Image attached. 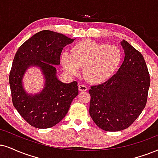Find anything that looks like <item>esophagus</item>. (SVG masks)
<instances>
[{"instance_id":"1","label":"esophagus","mask_w":158,"mask_h":158,"mask_svg":"<svg viewBox=\"0 0 158 158\" xmlns=\"http://www.w3.org/2000/svg\"><path fill=\"white\" fill-rule=\"evenodd\" d=\"M78 89L80 91H85L87 90V87L85 86V85H83V84H80L78 85Z\"/></svg>"}]
</instances>
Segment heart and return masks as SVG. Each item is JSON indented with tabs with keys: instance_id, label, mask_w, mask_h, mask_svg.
Listing matches in <instances>:
<instances>
[{
	"instance_id": "1",
	"label": "heart",
	"mask_w": 158,
	"mask_h": 158,
	"mask_svg": "<svg viewBox=\"0 0 158 158\" xmlns=\"http://www.w3.org/2000/svg\"><path fill=\"white\" fill-rule=\"evenodd\" d=\"M122 60V50L117 46L90 40L78 42L73 47L71 53L64 52L61 56L62 67L67 74L77 75L79 67H83L84 77L95 83L110 78L118 69Z\"/></svg>"
}]
</instances>
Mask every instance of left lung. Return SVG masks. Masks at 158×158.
Instances as JSON below:
<instances>
[{"label":"left lung","mask_w":158,"mask_h":158,"mask_svg":"<svg viewBox=\"0 0 158 158\" xmlns=\"http://www.w3.org/2000/svg\"><path fill=\"white\" fill-rule=\"evenodd\" d=\"M124 59L106 82L92 85L89 114L105 131L129 127L145 108L150 77L143 56L125 40L121 42Z\"/></svg>","instance_id":"8db88e82"}]
</instances>
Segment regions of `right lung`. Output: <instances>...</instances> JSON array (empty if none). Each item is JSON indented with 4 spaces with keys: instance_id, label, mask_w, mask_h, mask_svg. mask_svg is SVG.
Here are the masks:
<instances>
[{
    "instance_id": "1",
    "label": "right lung",
    "mask_w": 158,
    "mask_h": 158,
    "mask_svg": "<svg viewBox=\"0 0 158 158\" xmlns=\"http://www.w3.org/2000/svg\"><path fill=\"white\" fill-rule=\"evenodd\" d=\"M74 40L59 33L42 31L25 41L15 54L9 77L13 106L32 127L45 129L55 126L78 94L77 83H62L55 67L60 64L64 47ZM31 66L40 68L44 76L45 87L38 94H28L23 87V76Z\"/></svg>"
}]
</instances>
